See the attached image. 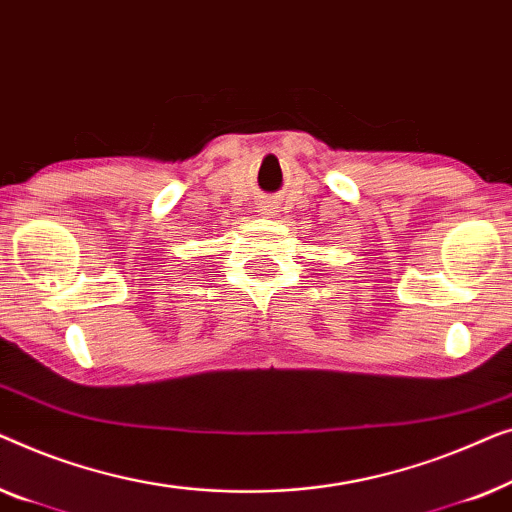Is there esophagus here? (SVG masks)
Here are the masks:
<instances>
[{"instance_id": "1", "label": "esophagus", "mask_w": 512, "mask_h": 512, "mask_svg": "<svg viewBox=\"0 0 512 512\" xmlns=\"http://www.w3.org/2000/svg\"><path fill=\"white\" fill-rule=\"evenodd\" d=\"M257 213L264 215V218H269V215H273L276 211H273L271 201H259V204H257Z\"/></svg>"}]
</instances>
